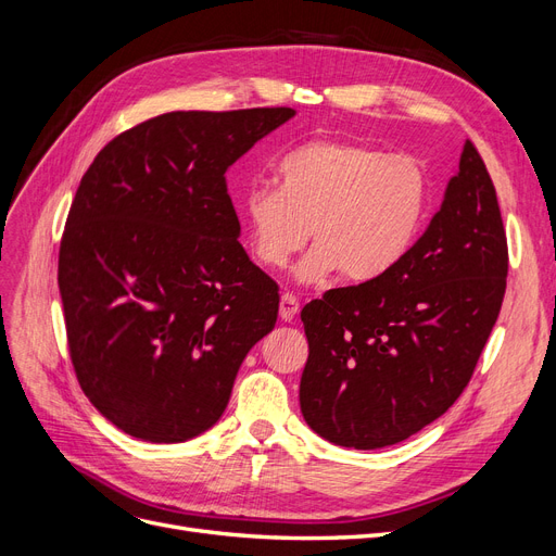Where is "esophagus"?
<instances>
[{"instance_id": "1", "label": "esophagus", "mask_w": 556, "mask_h": 556, "mask_svg": "<svg viewBox=\"0 0 556 556\" xmlns=\"http://www.w3.org/2000/svg\"><path fill=\"white\" fill-rule=\"evenodd\" d=\"M296 313H299V301H296V296L290 294V292H285V294L280 296V319H282V321H292V319L296 317Z\"/></svg>"}]
</instances>
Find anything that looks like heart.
Returning <instances> with one entry per match:
<instances>
[{
	"label": "heart",
	"instance_id": "b5f03b06",
	"mask_svg": "<svg viewBox=\"0 0 556 556\" xmlns=\"http://www.w3.org/2000/svg\"><path fill=\"white\" fill-rule=\"evenodd\" d=\"M276 185L245 188L239 212L264 269H282L311 235L315 245L294 269L299 282L336 271L352 285L387 278L416 243L430 198L418 159L333 138L285 151Z\"/></svg>",
	"mask_w": 556,
	"mask_h": 556
}]
</instances>
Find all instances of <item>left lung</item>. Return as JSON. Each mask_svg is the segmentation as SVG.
<instances>
[{
	"label": "left lung",
	"mask_w": 556,
	"mask_h": 556,
	"mask_svg": "<svg viewBox=\"0 0 556 556\" xmlns=\"http://www.w3.org/2000/svg\"><path fill=\"white\" fill-rule=\"evenodd\" d=\"M508 245L496 190L467 140L442 208L377 282L305 303L301 414L331 444L372 451L460 397L502 311Z\"/></svg>",
	"instance_id": "obj_1"
}]
</instances>
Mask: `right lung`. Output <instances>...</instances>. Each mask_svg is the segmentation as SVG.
Here are the masks:
<instances>
[{
  "label": "right lung",
  "mask_w": 556,
  "mask_h": 556,
  "mask_svg": "<svg viewBox=\"0 0 556 556\" xmlns=\"http://www.w3.org/2000/svg\"><path fill=\"white\" fill-rule=\"evenodd\" d=\"M292 108L165 112L108 142L60 248L68 352L91 405L179 444L218 424L278 285L245 255L225 172Z\"/></svg>",
  "instance_id": "1"
}]
</instances>
